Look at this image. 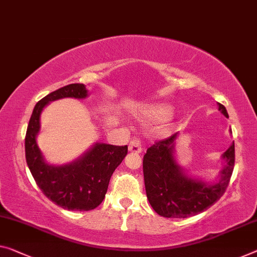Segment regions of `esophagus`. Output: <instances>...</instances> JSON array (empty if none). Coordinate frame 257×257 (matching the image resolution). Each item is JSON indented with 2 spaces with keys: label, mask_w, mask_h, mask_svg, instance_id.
Wrapping results in <instances>:
<instances>
[{
  "label": "esophagus",
  "mask_w": 257,
  "mask_h": 257,
  "mask_svg": "<svg viewBox=\"0 0 257 257\" xmlns=\"http://www.w3.org/2000/svg\"><path fill=\"white\" fill-rule=\"evenodd\" d=\"M128 151L131 153H137L140 154L142 152V144L139 139L134 138V139L130 142L128 145Z\"/></svg>",
  "instance_id": "1"
}]
</instances>
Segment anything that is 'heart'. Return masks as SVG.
Segmentation results:
<instances>
[{
	"label": "heart",
	"instance_id": "obj_1",
	"mask_svg": "<svg viewBox=\"0 0 257 257\" xmlns=\"http://www.w3.org/2000/svg\"><path fill=\"white\" fill-rule=\"evenodd\" d=\"M172 115V108L165 104H153L141 111L142 119L153 121H163Z\"/></svg>",
	"mask_w": 257,
	"mask_h": 257
}]
</instances>
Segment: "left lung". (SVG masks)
Listing matches in <instances>:
<instances>
[{
	"label": "left lung",
	"mask_w": 257,
	"mask_h": 257,
	"mask_svg": "<svg viewBox=\"0 0 257 257\" xmlns=\"http://www.w3.org/2000/svg\"><path fill=\"white\" fill-rule=\"evenodd\" d=\"M218 110L228 118L223 104L218 103ZM178 136L177 132L155 142L144 156L147 199L157 214L168 218H187L211 207L226 191L234 167V142H232L222 155L225 165L218 173V180L210 183L188 175L176 157Z\"/></svg>",
	"instance_id": "1"
}]
</instances>
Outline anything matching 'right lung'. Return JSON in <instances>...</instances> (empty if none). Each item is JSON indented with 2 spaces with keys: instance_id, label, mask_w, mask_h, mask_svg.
Listing matches in <instances>:
<instances>
[{
  "instance_id": "1",
  "label": "right lung",
  "mask_w": 257,
  "mask_h": 257,
  "mask_svg": "<svg viewBox=\"0 0 257 257\" xmlns=\"http://www.w3.org/2000/svg\"><path fill=\"white\" fill-rule=\"evenodd\" d=\"M87 96L85 85L71 84L41 98L34 106L25 138L26 163L39 188L57 206L73 211L92 210L103 201L113 171L127 155V146L95 142L73 162L63 165L47 163L37 142L42 110L61 98L82 100Z\"/></svg>"
}]
</instances>
